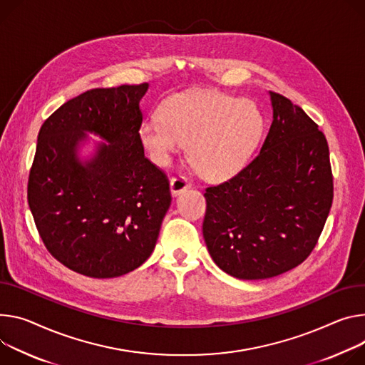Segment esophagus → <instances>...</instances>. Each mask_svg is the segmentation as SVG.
Returning <instances> with one entry per match:
<instances>
[{
    "instance_id": "1",
    "label": "esophagus",
    "mask_w": 365,
    "mask_h": 365,
    "mask_svg": "<svg viewBox=\"0 0 365 365\" xmlns=\"http://www.w3.org/2000/svg\"><path fill=\"white\" fill-rule=\"evenodd\" d=\"M189 187H190V182L185 176H176L170 180V192L173 196L180 195L182 192H185Z\"/></svg>"
}]
</instances>
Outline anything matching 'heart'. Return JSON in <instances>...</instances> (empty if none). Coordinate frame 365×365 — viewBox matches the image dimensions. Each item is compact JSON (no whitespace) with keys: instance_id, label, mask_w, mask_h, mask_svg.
Here are the masks:
<instances>
[{"instance_id":"b5f03b06","label":"heart","mask_w":365,"mask_h":365,"mask_svg":"<svg viewBox=\"0 0 365 365\" xmlns=\"http://www.w3.org/2000/svg\"><path fill=\"white\" fill-rule=\"evenodd\" d=\"M262 129L263 118L249 98L192 90L168 98L160 118H147L140 126V140L158 165H168L187 145L197 172L210 180H224L245 168Z\"/></svg>"}]
</instances>
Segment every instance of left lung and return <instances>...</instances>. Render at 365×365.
Instances as JSON below:
<instances>
[{"mask_svg": "<svg viewBox=\"0 0 365 365\" xmlns=\"http://www.w3.org/2000/svg\"><path fill=\"white\" fill-rule=\"evenodd\" d=\"M269 96L274 118L257 157L204 193L208 252L239 279L272 278L306 260L334 200L323 132L287 97Z\"/></svg>", "mask_w": 365, "mask_h": 365, "instance_id": "1", "label": "left lung"}]
</instances>
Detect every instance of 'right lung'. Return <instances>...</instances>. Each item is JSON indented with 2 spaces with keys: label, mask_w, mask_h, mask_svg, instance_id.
Wrapping results in <instances>:
<instances>
[{
  "label": "right lung",
  "mask_w": 365,
  "mask_h": 365,
  "mask_svg": "<svg viewBox=\"0 0 365 365\" xmlns=\"http://www.w3.org/2000/svg\"><path fill=\"white\" fill-rule=\"evenodd\" d=\"M147 90V83L88 90L39 130L29 207L49 253L81 275L116 278L141 267L170 207L169 180L140 140ZM88 133L103 143L81 159Z\"/></svg>",
  "instance_id": "add662e5"
}]
</instances>
